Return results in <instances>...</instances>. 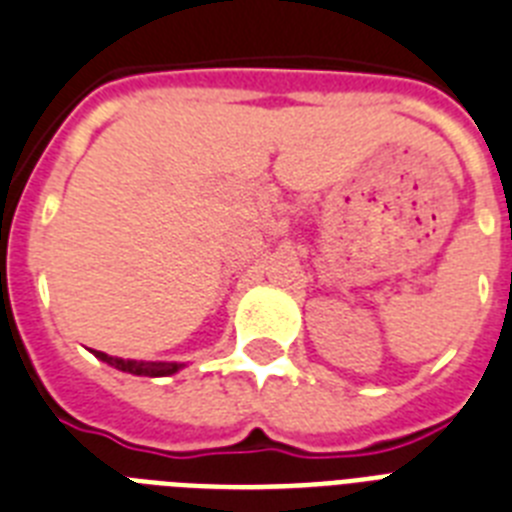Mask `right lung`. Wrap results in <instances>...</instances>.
Here are the masks:
<instances>
[{
	"instance_id": "obj_1",
	"label": "right lung",
	"mask_w": 512,
	"mask_h": 512,
	"mask_svg": "<svg viewBox=\"0 0 512 512\" xmlns=\"http://www.w3.org/2000/svg\"><path fill=\"white\" fill-rule=\"evenodd\" d=\"M101 361H107L109 366L120 371H128V374H135V377H170L180 369V363H135V361H125V358H112L104 356V353H96Z\"/></svg>"
}]
</instances>
